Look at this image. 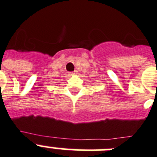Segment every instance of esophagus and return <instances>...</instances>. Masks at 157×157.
I'll list each match as a JSON object with an SVG mask.
<instances>
[{"label":"esophagus","mask_w":157,"mask_h":157,"mask_svg":"<svg viewBox=\"0 0 157 157\" xmlns=\"http://www.w3.org/2000/svg\"><path fill=\"white\" fill-rule=\"evenodd\" d=\"M77 73H78V72H77V71H74L73 72H70V73H69V75H70V76H74V75H77Z\"/></svg>","instance_id":"1"}]
</instances>
